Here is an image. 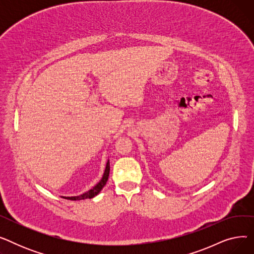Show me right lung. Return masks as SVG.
<instances>
[{
    "instance_id": "right-lung-1",
    "label": "right lung",
    "mask_w": 254,
    "mask_h": 254,
    "mask_svg": "<svg viewBox=\"0 0 254 254\" xmlns=\"http://www.w3.org/2000/svg\"><path fill=\"white\" fill-rule=\"evenodd\" d=\"M109 172H110V163L108 161L106 164V169H105V172H104V175H103L102 179L100 180V182L96 186H93L91 190H89L88 191H86L82 194H80V195H77V196H63V197L66 198V199H71V201H80V199L91 198L93 196H96L103 190L104 186L106 185V182H107V180H108V177H109Z\"/></svg>"
}]
</instances>
